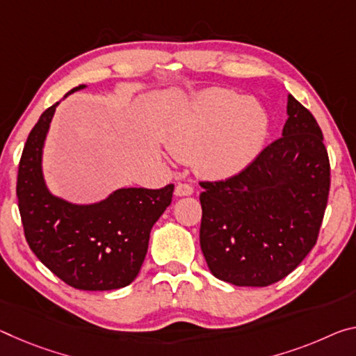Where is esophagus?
<instances>
[{
  "label": "esophagus",
  "instance_id": "1",
  "mask_svg": "<svg viewBox=\"0 0 356 356\" xmlns=\"http://www.w3.org/2000/svg\"><path fill=\"white\" fill-rule=\"evenodd\" d=\"M193 193V187L190 184H177L176 196H190Z\"/></svg>",
  "mask_w": 356,
  "mask_h": 356
}]
</instances>
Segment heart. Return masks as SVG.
<instances>
[{"mask_svg": "<svg viewBox=\"0 0 356 356\" xmlns=\"http://www.w3.org/2000/svg\"><path fill=\"white\" fill-rule=\"evenodd\" d=\"M268 133L269 117L258 101L209 90L172 122L168 144L179 156L193 155L200 171L231 176L255 160Z\"/></svg>", "mask_w": 356, "mask_h": 356, "instance_id": "b5f03b06", "label": "heart"}]
</instances>
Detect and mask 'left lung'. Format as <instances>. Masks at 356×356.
Wrapping results in <instances>:
<instances>
[{
	"label": "left lung",
	"mask_w": 356,
	"mask_h": 356,
	"mask_svg": "<svg viewBox=\"0 0 356 356\" xmlns=\"http://www.w3.org/2000/svg\"><path fill=\"white\" fill-rule=\"evenodd\" d=\"M282 138L239 174L200 182V244L211 273L268 286L312 250L330 193V158L314 115L289 95Z\"/></svg>",
	"instance_id": "1"
}]
</instances>
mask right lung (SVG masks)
Here are the masks:
<instances>
[{"instance_id":"1","label":"right lung","mask_w":356,"mask_h":356,"mask_svg":"<svg viewBox=\"0 0 356 356\" xmlns=\"http://www.w3.org/2000/svg\"><path fill=\"white\" fill-rule=\"evenodd\" d=\"M82 88L86 86L67 95ZM56 106L39 117L20 158L17 200L26 242L41 263L72 289H123L139 274L150 229L171 204L174 185L118 188L93 204H74L50 193L42 174V149Z\"/></svg>"}]
</instances>
